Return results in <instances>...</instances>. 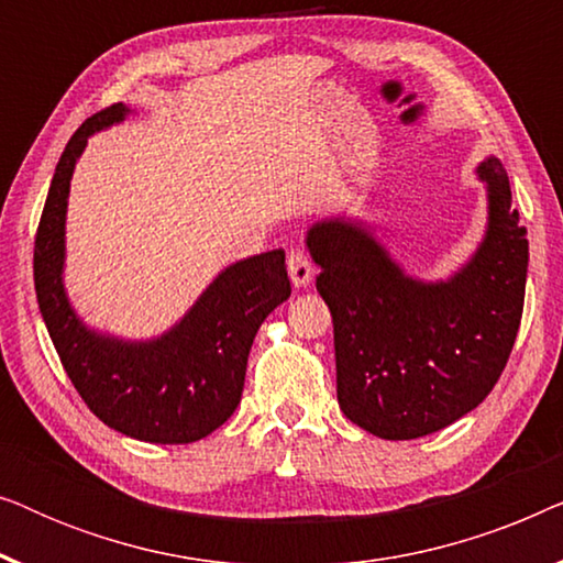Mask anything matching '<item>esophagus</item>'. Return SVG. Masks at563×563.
I'll use <instances>...</instances> for the list:
<instances>
[{
    "instance_id": "1",
    "label": "esophagus",
    "mask_w": 563,
    "mask_h": 563,
    "mask_svg": "<svg viewBox=\"0 0 563 563\" xmlns=\"http://www.w3.org/2000/svg\"><path fill=\"white\" fill-rule=\"evenodd\" d=\"M287 268H289V279H291V284H295L297 289H302V287H307V284L312 282L314 268H312V261L307 258V253L291 251L289 258H287Z\"/></svg>"
}]
</instances>
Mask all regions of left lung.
<instances>
[{"instance_id": "obj_1", "label": "left lung", "mask_w": 563, "mask_h": 563, "mask_svg": "<svg viewBox=\"0 0 563 563\" xmlns=\"http://www.w3.org/2000/svg\"><path fill=\"white\" fill-rule=\"evenodd\" d=\"M487 184V233L451 279L405 274L361 220L307 230L318 291L333 314L338 405L384 441L435 433L472 412L510 358L522 318L528 233L499 158Z\"/></svg>"}]
</instances>
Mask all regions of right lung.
<instances>
[{"mask_svg": "<svg viewBox=\"0 0 563 563\" xmlns=\"http://www.w3.org/2000/svg\"><path fill=\"white\" fill-rule=\"evenodd\" d=\"M128 114L122 102L91 114L60 153L35 235V295L68 379L104 426L145 443H195L235 412L253 338L289 299V276L282 249L238 261L151 341L84 325L64 287L68 189L89 135Z\"/></svg>", "mask_w": 563, "mask_h": 563, "instance_id": "1", "label": "right lung"}]
</instances>
